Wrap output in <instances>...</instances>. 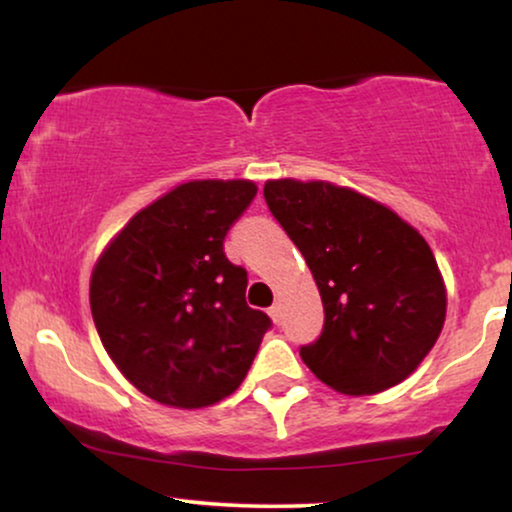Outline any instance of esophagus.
<instances>
[{
    "mask_svg": "<svg viewBox=\"0 0 512 512\" xmlns=\"http://www.w3.org/2000/svg\"><path fill=\"white\" fill-rule=\"evenodd\" d=\"M268 314L272 317V321H275V324H279V321H282V307H279V305H272L270 310H268Z\"/></svg>",
    "mask_w": 512,
    "mask_h": 512,
    "instance_id": "1",
    "label": "esophagus"
}]
</instances>
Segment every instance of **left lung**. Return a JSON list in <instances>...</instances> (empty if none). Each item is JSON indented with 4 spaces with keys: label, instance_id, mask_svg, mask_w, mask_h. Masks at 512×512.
I'll return each instance as SVG.
<instances>
[{
    "label": "left lung",
    "instance_id": "left-lung-1",
    "mask_svg": "<svg viewBox=\"0 0 512 512\" xmlns=\"http://www.w3.org/2000/svg\"><path fill=\"white\" fill-rule=\"evenodd\" d=\"M265 202L303 254L324 331L300 359L328 387L380 394L415 373L445 324L433 251L396 212L331 181H265Z\"/></svg>",
    "mask_w": 512,
    "mask_h": 512
}]
</instances>
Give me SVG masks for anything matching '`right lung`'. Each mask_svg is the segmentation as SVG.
<instances>
[{
    "mask_svg": "<svg viewBox=\"0 0 512 512\" xmlns=\"http://www.w3.org/2000/svg\"><path fill=\"white\" fill-rule=\"evenodd\" d=\"M249 179H195L128 221L97 258L90 310L125 380L170 408H207L247 377L272 326L244 298L223 240L256 195Z\"/></svg>",
    "mask_w": 512,
    "mask_h": 512,
    "instance_id": "obj_1",
    "label": "right lung"
}]
</instances>
